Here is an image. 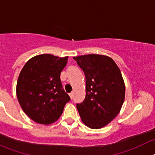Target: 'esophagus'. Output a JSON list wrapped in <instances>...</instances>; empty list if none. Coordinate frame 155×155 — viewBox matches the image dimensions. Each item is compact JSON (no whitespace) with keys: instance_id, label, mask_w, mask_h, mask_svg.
Returning a JSON list of instances; mask_svg holds the SVG:
<instances>
[{"instance_id":"obj_1","label":"esophagus","mask_w":155,"mask_h":155,"mask_svg":"<svg viewBox=\"0 0 155 155\" xmlns=\"http://www.w3.org/2000/svg\"><path fill=\"white\" fill-rule=\"evenodd\" d=\"M69 96H70V99H73V92H71V93H70L69 94Z\"/></svg>"}]
</instances>
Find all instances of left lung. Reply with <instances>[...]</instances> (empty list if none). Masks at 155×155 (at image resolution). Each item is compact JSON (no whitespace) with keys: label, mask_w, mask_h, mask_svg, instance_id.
<instances>
[{"label":"left lung","mask_w":155,"mask_h":155,"mask_svg":"<svg viewBox=\"0 0 155 155\" xmlns=\"http://www.w3.org/2000/svg\"><path fill=\"white\" fill-rule=\"evenodd\" d=\"M85 76V98L76 104L82 121L91 129L107 126L120 112L125 85L113 59L104 54L73 57Z\"/></svg>","instance_id":"left-lung-1"}]
</instances>
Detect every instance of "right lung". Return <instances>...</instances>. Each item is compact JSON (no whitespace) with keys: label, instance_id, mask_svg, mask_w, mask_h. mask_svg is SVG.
<instances>
[{"label":"right lung","instance_id":"1","mask_svg":"<svg viewBox=\"0 0 155 155\" xmlns=\"http://www.w3.org/2000/svg\"><path fill=\"white\" fill-rule=\"evenodd\" d=\"M68 56L43 54L26 62L18 76L16 95L25 113L38 124L54 122L70 100L62 87L60 75Z\"/></svg>","mask_w":155,"mask_h":155}]
</instances>
